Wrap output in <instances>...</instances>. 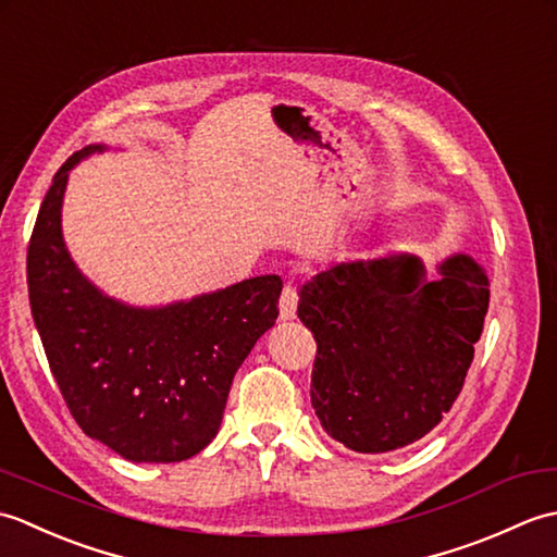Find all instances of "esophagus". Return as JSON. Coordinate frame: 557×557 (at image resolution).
Masks as SVG:
<instances>
[{"mask_svg": "<svg viewBox=\"0 0 557 557\" xmlns=\"http://www.w3.org/2000/svg\"><path fill=\"white\" fill-rule=\"evenodd\" d=\"M297 306H299L297 285L287 282L285 289H282V297H280V318H282V321H292V318H297Z\"/></svg>", "mask_w": 557, "mask_h": 557, "instance_id": "34e87169", "label": "esophagus"}]
</instances>
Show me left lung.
I'll return each mask as SVG.
<instances>
[{
  "label": "left lung",
  "instance_id": "8db88e82",
  "mask_svg": "<svg viewBox=\"0 0 557 557\" xmlns=\"http://www.w3.org/2000/svg\"><path fill=\"white\" fill-rule=\"evenodd\" d=\"M425 277L419 258L330 268L301 287L315 337L311 405L354 453H389L431 433L461 393L488 311V277L453 256Z\"/></svg>",
  "mask_w": 557,
  "mask_h": 557
}]
</instances>
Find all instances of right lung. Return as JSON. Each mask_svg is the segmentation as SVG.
<instances>
[{"label":"right lung","mask_w":557,"mask_h":557,"mask_svg":"<svg viewBox=\"0 0 557 557\" xmlns=\"http://www.w3.org/2000/svg\"><path fill=\"white\" fill-rule=\"evenodd\" d=\"M74 152L54 174L28 244L35 327L81 431L132 461H182L218 435L234 373L275 325L282 280L260 275L162 309H132L81 275L62 239Z\"/></svg>","instance_id":"right-lung-1"}]
</instances>
